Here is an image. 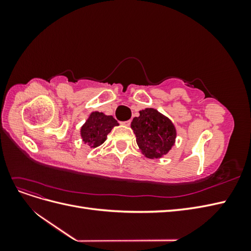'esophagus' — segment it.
I'll return each mask as SVG.
<instances>
[{
	"mask_svg": "<svg viewBox=\"0 0 251 251\" xmlns=\"http://www.w3.org/2000/svg\"><path fill=\"white\" fill-rule=\"evenodd\" d=\"M123 125H125V126H130V125H131V120H126V121H124Z\"/></svg>",
	"mask_w": 251,
	"mask_h": 251,
	"instance_id": "obj_1",
	"label": "esophagus"
}]
</instances>
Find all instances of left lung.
Listing matches in <instances>:
<instances>
[{"label": "left lung", "mask_w": 251, "mask_h": 251, "mask_svg": "<svg viewBox=\"0 0 251 251\" xmlns=\"http://www.w3.org/2000/svg\"><path fill=\"white\" fill-rule=\"evenodd\" d=\"M131 124L139 149L144 156L154 159L168 154L176 139L172 121L155 109H144Z\"/></svg>", "instance_id": "1"}]
</instances>
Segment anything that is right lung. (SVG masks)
<instances>
[{
	"mask_svg": "<svg viewBox=\"0 0 251 251\" xmlns=\"http://www.w3.org/2000/svg\"><path fill=\"white\" fill-rule=\"evenodd\" d=\"M115 126H118V123L113 116L104 115L101 112H92L80 128L82 141L90 148L100 147Z\"/></svg>",
	"mask_w": 251,
	"mask_h": 251,
	"instance_id": "1",
	"label": "right lung"
}]
</instances>
